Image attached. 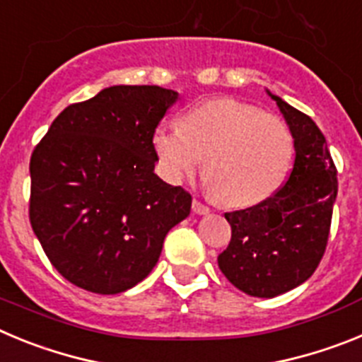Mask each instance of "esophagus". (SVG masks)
I'll use <instances>...</instances> for the list:
<instances>
[{
  "label": "esophagus",
  "instance_id": "obj_1",
  "mask_svg": "<svg viewBox=\"0 0 362 362\" xmlns=\"http://www.w3.org/2000/svg\"><path fill=\"white\" fill-rule=\"evenodd\" d=\"M192 210H194V214H197V216H203V214H209L210 212L209 206L201 203L199 199L192 201Z\"/></svg>",
  "mask_w": 362,
  "mask_h": 362
}]
</instances>
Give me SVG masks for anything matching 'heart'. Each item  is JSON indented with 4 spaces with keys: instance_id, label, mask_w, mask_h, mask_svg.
Listing matches in <instances>:
<instances>
[{
    "instance_id": "heart-1",
    "label": "heart",
    "mask_w": 362,
    "mask_h": 362,
    "mask_svg": "<svg viewBox=\"0 0 362 362\" xmlns=\"http://www.w3.org/2000/svg\"><path fill=\"white\" fill-rule=\"evenodd\" d=\"M159 172L168 183L194 174L228 206H254L274 196L293 159L288 123L238 99H212L185 112L179 127L153 130Z\"/></svg>"
}]
</instances>
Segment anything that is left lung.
I'll return each mask as SVG.
<instances>
[{
	"label": "left lung",
	"instance_id": "obj_1",
	"mask_svg": "<svg viewBox=\"0 0 362 362\" xmlns=\"http://www.w3.org/2000/svg\"><path fill=\"white\" fill-rule=\"evenodd\" d=\"M272 99L293 134V168L267 201L225 214L232 239L217 257L226 279L254 297L281 296L312 276L325 255L337 197V168L317 124L279 95Z\"/></svg>",
	"mask_w": 362,
	"mask_h": 362
}]
</instances>
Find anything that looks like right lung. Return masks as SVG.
<instances>
[{
    "instance_id": "obj_1",
    "label": "right lung",
    "mask_w": 362,
    "mask_h": 362,
    "mask_svg": "<svg viewBox=\"0 0 362 362\" xmlns=\"http://www.w3.org/2000/svg\"><path fill=\"white\" fill-rule=\"evenodd\" d=\"M179 94L108 86L69 105L30 158L28 217L66 281L114 296L148 276L192 196L153 174V130Z\"/></svg>"
}]
</instances>
